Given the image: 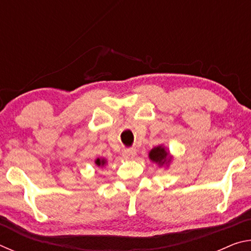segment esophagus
<instances>
[{
    "instance_id": "34e87169",
    "label": "esophagus",
    "mask_w": 251,
    "mask_h": 251,
    "mask_svg": "<svg viewBox=\"0 0 251 251\" xmlns=\"http://www.w3.org/2000/svg\"><path fill=\"white\" fill-rule=\"evenodd\" d=\"M123 156L125 158H133V157L136 156V150L135 148H127V150L123 151Z\"/></svg>"
}]
</instances>
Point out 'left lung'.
I'll return each mask as SVG.
<instances>
[{"label":"left lung","instance_id":"left-lung-1","mask_svg":"<svg viewBox=\"0 0 251 251\" xmlns=\"http://www.w3.org/2000/svg\"><path fill=\"white\" fill-rule=\"evenodd\" d=\"M148 157H150L152 163L158 165V167L167 168L173 161V156L171 155V152L163 145H158L152 148L150 154H148Z\"/></svg>","mask_w":251,"mask_h":251}]
</instances>
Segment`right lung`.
Masks as SVG:
<instances>
[{
  "instance_id": "1",
  "label": "right lung",
  "mask_w": 251,
  "mask_h": 251,
  "mask_svg": "<svg viewBox=\"0 0 251 251\" xmlns=\"http://www.w3.org/2000/svg\"><path fill=\"white\" fill-rule=\"evenodd\" d=\"M95 165L97 167H100V168H104L106 165H107V160L104 157H99V158L95 159Z\"/></svg>"
}]
</instances>
